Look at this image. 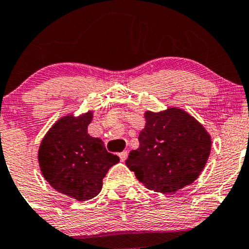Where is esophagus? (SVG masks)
Here are the masks:
<instances>
[{
    "mask_svg": "<svg viewBox=\"0 0 249 249\" xmlns=\"http://www.w3.org/2000/svg\"><path fill=\"white\" fill-rule=\"evenodd\" d=\"M119 157H120V160H121V162H124L128 157V151H124V152L119 153Z\"/></svg>",
    "mask_w": 249,
    "mask_h": 249,
    "instance_id": "34e87169",
    "label": "esophagus"
}]
</instances>
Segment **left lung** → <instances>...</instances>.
<instances>
[{"label":"left lung","instance_id":"obj_1","mask_svg":"<svg viewBox=\"0 0 249 249\" xmlns=\"http://www.w3.org/2000/svg\"><path fill=\"white\" fill-rule=\"evenodd\" d=\"M139 148L129 152L125 165L143 186L158 193H175L193 183L211 152V137L202 124L182 109L145 112Z\"/></svg>","mask_w":249,"mask_h":249}]
</instances>
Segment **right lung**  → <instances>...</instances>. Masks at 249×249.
Here are the masks:
<instances>
[{
  "mask_svg": "<svg viewBox=\"0 0 249 249\" xmlns=\"http://www.w3.org/2000/svg\"><path fill=\"white\" fill-rule=\"evenodd\" d=\"M92 112L58 120L38 151L40 171L53 188L79 201L98 196L103 178L120 158L107 152L99 138L87 133Z\"/></svg>",
  "mask_w": 249,
  "mask_h": 249,
  "instance_id": "add662e5",
  "label": "right lung"
}]
</instances>
